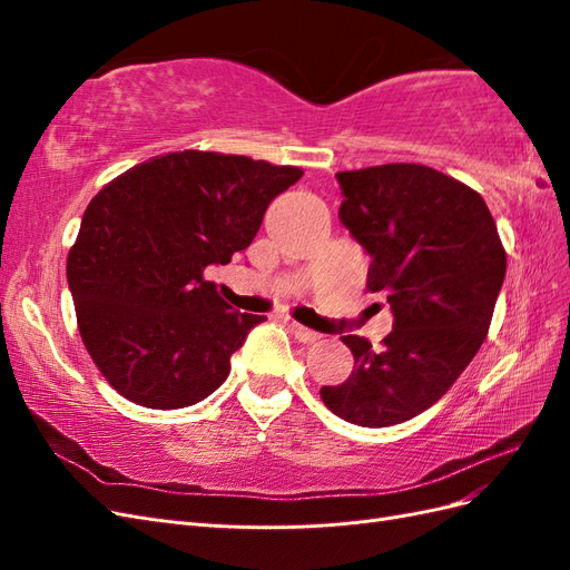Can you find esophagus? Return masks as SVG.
I'll return each mask as SVG.
<instances>
[{"label":"esophagus","instance_id":"esophagus-1","mask_svg":"<svg viewBox=\"0 0 570 570\" xmlns=\"http://www.w3.org/2000/svg\"><path fill=\"white\" fill-rule=\"evenodd\" d=\"M287 331L295 335V340H299V342H316L321 337L316 331H308V327H304V325H299L295 321L287 323Z\"/></svg>","mask_w":570,"mask_h":570}]
</instances>
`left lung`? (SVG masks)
Here are the masks:
<instances>
[{"label": "left lung", "instance_id": "left-lung-1", "mask_svg": "<svg viewBox=\"0 0 570 570\" xmlns=\"http://www.w3.org/2000/svg\"><path fill=\"white\" fill-rule=\"evenodd\" d=\"M340 220L371 256L366 287L383 292L392 333L375 352L358 335L352 375L321 387L335 416L364 428L411 421L454 385L488 337L507 275L494 218L478 193L421 164L335 176Z\"/></svg>", "mask_w": 570, "mask_h": 570}]
</instances>
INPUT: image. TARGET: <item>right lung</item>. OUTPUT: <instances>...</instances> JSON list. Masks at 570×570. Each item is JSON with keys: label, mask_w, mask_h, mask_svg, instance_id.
Here are the masks:
<instances>
[{"label": "right lung", "mask_w": 570, "mask_h": 570, "mask_svg": "<svg viewBox=\"0 0 570 570\" xmlns=\"http://www.w3.org/2000/svg\"><path fill=\"white\" fill-rule=\"evenodd\" d=\"M302 176L187 149L99 189L66 278L80 337L116 392L147 409H183L223 385L230 356L266 318L235 312L204 271L247 249L268 204Z\"/></svg>", "instance_id": "obj_1"}]
</instances>
